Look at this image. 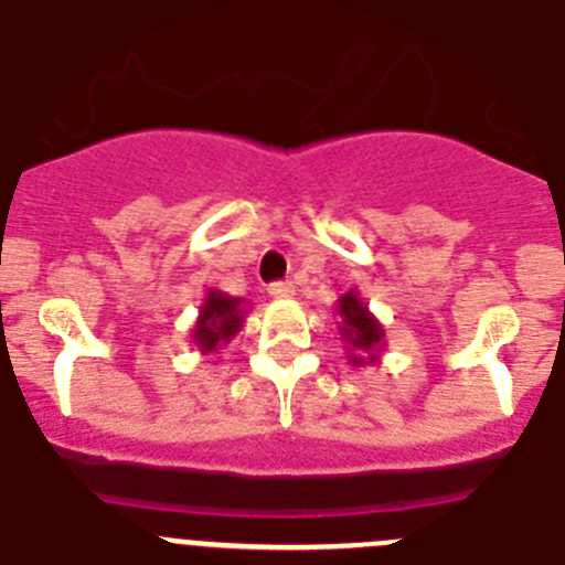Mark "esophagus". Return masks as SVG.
I'll list each match as a JSON object with an SVG mask.
<instances>
[{
    "mask_svg": "<svg viewBox=\"0 0 565 565\" xmlns=\"http://www.w3.org/2000/svg\"><path fill=\"white\" fill-rule=\"evenodd\" d=\"M268 294H271L274 299H291L294 294H297V288H294L291 279H279V282H271V286H268Z\"/></svg>",
    "mask_w": 565,
    "mask_h": 565,
    "instance_id": "34e87169",
    "label": "esophagus"
}]
</instances>
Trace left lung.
<instances>
[{
  "instance_id": "1",
  "label": "left lung",
  "mask_w": 565,
  "mask_h": 565,
  "mask_svg": "<svg viewBox=\"0 0 565 565\" xmlns=\"http://www.w3.org/2000/svg\"><path fill=\"white\" fill-rule=\"evenodd\" d=\"M337 331L339 339L348 348V362L353 367H364V364H376L379 353L384 348V326L367 311L356 291H348L339 297L337 302Z\"/></svg>"
}]
</instances>
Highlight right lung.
Segmentation results:
<instances>
[{"label":"right lung","mask_w":565,"mask_h":565,"mask_svg":"<svg viewBox=\"0 0 565 565\" xmlns=\"http://www.w3.org/2000/svg\"><path fill=\"white\" fill-rule=\"evenodd\" d=\"M246 299L228 297V294L209 288L201 311H198V319H194L192 344L203 356L217 353L223 344H228L237 337L243 322H246Z\"/></svg>","instance_id":"1"}]
</instances>
